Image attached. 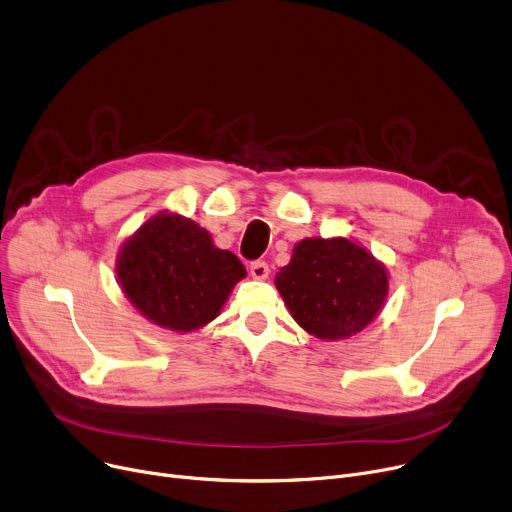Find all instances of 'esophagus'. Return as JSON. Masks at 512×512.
I'll list each match as a JSON object with an SVG mask.
<instances>
[{
  "mask_svg": "<svg viewBox=\"0 0 512 512\" xmlns=\"http://www.w3.org/2000/svg\"><path fill=\"white\" fill-rule=\"evenodd\" d=\"M249 270L255 280H265L267 276H270V267H267L265 261H253Z\"/></svg>",
  "mask_w": 512,
  "mask_h": 512,
  "instance_id": "1",
  "label": "esophagus"
}]
</instances>
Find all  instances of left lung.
Here are the masks:
<instances>
[{"mask_svg": "<svg viewBox=\"0 0 512 512\" xmlns=\"http://www.w3.org/2000/svg\"><path fill=\"white\" fill-rule=\"evenodd\" d=\"M276 288L297 324L319 340L365 330L388 297V270L359 242L344 236L297 242Z\"/></svg>", "mask_w": 512, "mask_h": 512, "instance_id": "8db88e82", "label": "left lung"}]
</instances>
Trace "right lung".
<instances>
[{
  "label": "right lung",
  "instance_id": "1",
  "mask_svg": "<svg viewBox=\"0 0 512 512\" xmlns=\"http://www.w3.org/2000/svg\"><path fill=\"white\" fill-rule=\"evenodd\" d=\"M116 274L126 299L149 321L186 334L220 315L247 270L197 222L161 211L124 240Z\"/></svg>",
  "mask_w": 512,
  "mask_h": 512
}]
</instances>
